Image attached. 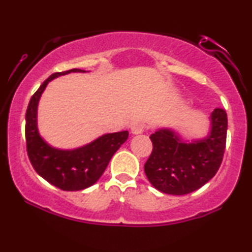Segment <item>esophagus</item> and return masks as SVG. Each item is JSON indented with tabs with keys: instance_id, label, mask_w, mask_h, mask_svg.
Masks as SVG:
<instances>
[{
	"instance_id": "34e87169",
	"label": "esophagus",
	"mask_w": 252,
	"mask_h": 252,
	"mask_svg": "<svg viewBox=\"0 0 252 252\" xmlns=\"http://www.w3.org/2000/svg\"><path fill=\"white\" fill-rule=\"evenodd\" d=\"M130 130H131V134L134 135H138V134H142V132L146 130V126H144L143 123H134L131 126V128H130Z\"/></svg>"
}]
</instances>
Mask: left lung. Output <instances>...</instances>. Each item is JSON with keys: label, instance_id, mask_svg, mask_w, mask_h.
Instances as JSON below:
<instances>
[{"label": "left lung", "instance_id": "1", "mask_svg": "<svg viewBox=\"0 0 252 252\" xmlns=\"http://www.w3.org/2000/svg\"><path fill=\"white\" fill-rule=\"evenodd\" d=\"M207 137L186 143L170 129L150 135L153 152L144 164L150 184L160 192L184 195L209 182L220 167L226 144V111L217 108L211 114Z\"/></svg>", "mask_w": 252, "mask_h": 252}]
</instances>
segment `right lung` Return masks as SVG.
Masks as SVG:
<instances>
[{"label":"right lung","mask_w":252,"mask_h":252,"mask_svg":"<svg viewBox=\"0 0 252 252\" xmlns=\"http://www.w3.org/2000/svg\"><path fill=\"white\" fill-rule=\"evenodd\" d=\"M71 72L85 71L73 68L53 73L32 96L26 112V146L32 166L41 178L63 190H80L96 184L112 156L126 141L129 132L126 130L105 134L86 146L71 150L53 148L43 140L36 123L40 97L52 79Z\"/></svg>","instance_id":"add662e5"}]
</instances>
